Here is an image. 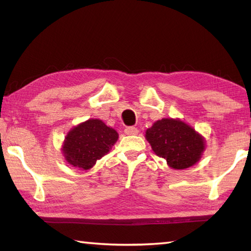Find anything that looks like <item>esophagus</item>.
<instances>
[{"label": "esophagus", "instance_id": "34e87169", "mask_svg": "<svg viewBox=\"0 0 251 251\" xmlns=\"http://www.w3.org/2000/svg\"><path fill=\"white\" fill-rule=\"evenodd\" d=\"M138 132H139V130H138L136 127H126V128H125V134L126 135L132 136V135H137Z\"/></svg>", "mask_w": 251, "mask_h": 251}]
</instances>
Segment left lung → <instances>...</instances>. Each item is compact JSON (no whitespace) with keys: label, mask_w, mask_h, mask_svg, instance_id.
I'll return each mask as SVG.
<instances>
[{"label":"left lung","mask_w":251,"mask_h":251,"mask_svg":"<svg viewBox=\"0 0 251 251\" xmlns=\"http://www.w3.org/2000/svg\"><path fill=\"white\" fill-rule=\"evenodd\" d=\"M146 138L157 156L174 169L193 166L205 150V139L184 122L162 119L147 129Z\"/></svg>","instance_id":"8db88e82"}]
</instances>
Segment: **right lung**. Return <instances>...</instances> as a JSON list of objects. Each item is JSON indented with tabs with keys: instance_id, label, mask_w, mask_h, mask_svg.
<instances>
[{
	"instance_id": "add662e5",
	"label": "right lung",
	"mask_w": 251,
	"mask_h": 251,
	"mask_svg": "<svg viewBox=\"0 0 251 251\" xmlns=\"http://www.w3.org/2000/svg\"><path fill=\"white\" fill-rule=\"evenodd\" d=\"M119 139L116 130L98 119L81 123L68 132L62 153L68 164L82 170L92 168Z\"/></svg>"
}]
</instances>
